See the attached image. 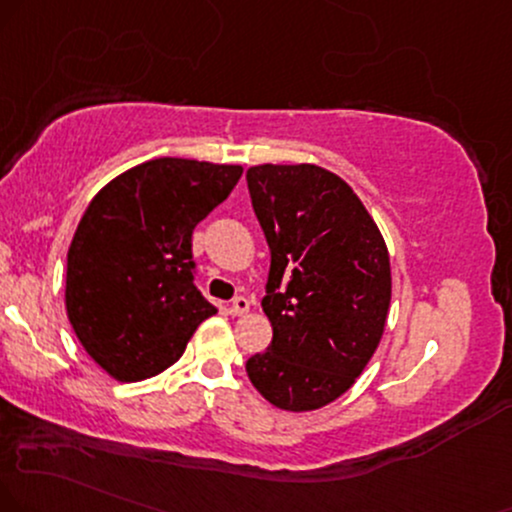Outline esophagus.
Masks as SVG:
<instances>
[{"instance_id": "1", "label": "esophagus", "mask_w": 512, "mask_h": 512, "mask_svg": "<svg viewBox=\"0 0 512 512\" xmlns=\"http://www.w3.org/2000/svg\"><path fill=\"white\" fill-rule=\"evenodd\" d=\"M249 299H246V296H235V299H232V304H230V313L232 315H244V313H249Z\"/></svg>"}]
</instances>
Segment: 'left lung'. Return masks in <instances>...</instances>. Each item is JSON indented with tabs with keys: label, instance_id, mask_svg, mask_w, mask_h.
<instances>
[{
	"label": "left lung",
	"instance_id": "1",
	"mask_svg": "<svg viewBox=\"0 0 512 512\" xmlns=\"http://www.w3.org/2000/svg\"><path fill=\"white\" fill-rule=\"evenodd\" d=\"M246 185L270 246L261 306L273 325V342L246 361V375L277 408L327 406L382 339L387 246L361 199L330 170L266 163L246 170Z\"/></svg>",
	"mask_w": 512,
	"mask_h": 512
}]
</instances>
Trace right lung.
Segmentation results:
<instances>
[{
	"instance_id": "right-lung-1",
	"label": "right lung",
	"mask_w": 512,
	"mask_h": 512,
	"mask_svg": "<svg viewBox=\"0 0 512 512\" xmlns=\"http://www.w3.org/2000/svg\"><path fill=\"white\" fill-rule=\"evenodd\" d=\"M242 166L154 159L111 180L68 249L66 311L85 351L121 382L170 368L216 313L194 285L192 232Z\"/></svg>"
}]
</instances>
